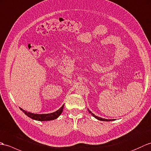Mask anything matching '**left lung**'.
<instances>
[{
	"label": "left lung",
	"mask_w": 151,
	"mask_h": 151,
	"mask_svg": "<svg viewBox=\"0 0 151 151\" xmlns=\"http://www.w3.org/2000/svg\"><path fill=\"white\" fill-rule=\"evenodd\" d=\"M88 111H89V113H91V114L94 117H95L96 119H98V120H101V121H111V120H107V119H105V118H100V117H99V116H95L94 115L93 113H91V111H90L89 109H88ZM112 121H113V120H111Z\"/></svg>",
	"instance_id": "8db88e82"
}]
</instances>
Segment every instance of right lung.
Here are the masks:
<instances>
[{"label":"right lung","mask_w":151,"mask_h":151,"mask_svg":"<svg viewBox=\"0 0 151 151\" xmlns=\"http://www.w3.org/2000/svg\"><path fill=\"white\" fill-rule=\"evenodd\" d=\"M64 107V104L63 105V106L60 108L58 111L54 112V113H50V114H42L29 113V112H27L26 111L23 110L21 108L20 109L21 111H22L24 112V114L27 116L28 117L32 118L33 120H38V121H49V120H55V119L57 118L62 113Z\"/></svg>","instance_id":"right-lung-1"}]
</instances>
